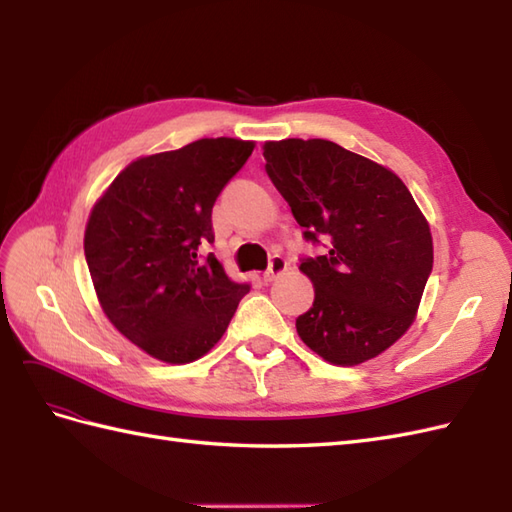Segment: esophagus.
Masks as SVG:
<instances>
[{
  "instance_id": "esophagus-1",
  "label": "esophagus",
  "mask_w": 512,
  "mask_h": 512,
  "mask_svg": "<svg viewBox=\"0 0 512 512\" xmlns=\"http://www.w3.org/2000/svg\"><path fill=\"white\" fill-rule=\"evenodd\" d=\"M285 268H288V261H285L281 255H275V257L270 259V266H268V270L264 272V281H266V283L275 281L279 275H283Z\"/></svg>"
}]
</instances>
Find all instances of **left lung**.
<instances>
[{"mask_svg": "<svg viewBox=\"0 0 512 512\" xmlns=\"http://www.w3.org/2000/svg\"><path fill=\"white\" fill-rule=\"evenodd\" d=\"M266 172L307 242L314 305L296 318L320 358L355 366L395 344L417 316L434 264L430 224L397 174L327 139L266 141Z\"/></svg>", "mask_w": 512, "mask_h": 512, "instance_id": "obj_1", "label": "left lung"}]
</instances>
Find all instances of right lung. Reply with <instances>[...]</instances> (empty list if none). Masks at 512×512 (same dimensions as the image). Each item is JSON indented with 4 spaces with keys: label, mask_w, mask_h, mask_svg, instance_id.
<instances>
[{
    "label": "right lung",
    "mask_w": 512,
    "mask_h": 512,
    "mask_svg": "<svg viewBox=\"0 0 512 512\" xmlns=\"http://www.w3.org/2000/svg\"><path fill=\"white\" fill-rule=\"evenodd\" d=\"M253 148L218 137L141 157L95 202L85 231L95 294L115 329L152 358H202L251 290L200 246L213 244V202Z\"/></svg>",
    "instance_id": "right-lung-1"
}]
</instances>
